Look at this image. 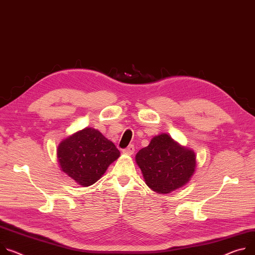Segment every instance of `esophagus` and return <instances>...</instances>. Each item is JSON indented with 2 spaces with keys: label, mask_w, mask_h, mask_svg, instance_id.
Masks as SVG:
<instances>
[{
  "label": "esophagus",
  "mask_w": 255,
  "mask_h": 255,
  "mask_svg": "<svg viewBox=\"0 0 255 255\" xmlns=\"http://www.w3.org/2000/svg\"><path fill=\"white\" fill-rule=\"evenodd\" d=\"M134 151H135V147H134V145H132V144L123 149V152H124V153H127V154H133Z\"/></svg>",
  "instance_id": "esophagus-1"
}]
</instances>
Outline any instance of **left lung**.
I'll use <instances>...</instances> for the list:
<instances>
[{
  "label": "left lung",
  "mask_w": 255,
  "mask_h": 255,
  "mask_svg": "<svg viewBox=\"0 0 255 255\" xmlns=\"http://www.w3.org/2000/svg\"><path fill=\"white\" fill-rule=\"evenodd\" d=\"M147 186L158 193H170L186 184L195 171V154L180 146L167 134L153 137L136 154Z\"/></svg>",
  "instance_id": "obj_1"
}]
</instances>
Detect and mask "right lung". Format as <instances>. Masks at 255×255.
Segmentation results:
<instances>
[{
  "label": "right lung",
  "instance_id": "add662e5",
  "mask_svg": "<svg viewBox=\"0 0 255 255\" xmlns=\"http://www.w3.org/2000/svg\"><path fill=\"white\" fill-rule=\"evenodd\" d=\"M57 154L63 172L79 185L90 186L119 157L120 151L100 131L85 128L63 140Z\"/></svg>",
  "mask_w": 255,
  "mask_h": 255
}]
</instances>
